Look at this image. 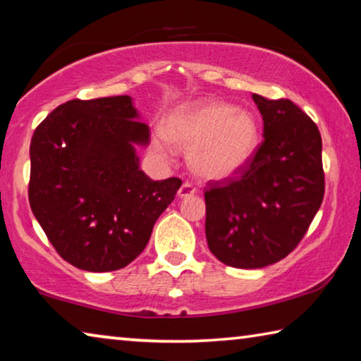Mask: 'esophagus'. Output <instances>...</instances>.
I'll return each instance as SVG.
<instances>
[{"mask_svg":"<svg viewBox=\"0 0 361 361\" xmlns=\"http://www.w3.org/2000/svg\"><path fill=\"white\" fill-rule=\"evenodd\" d=\"M195 192H197V188H195L190 182H184L182 187L179 188V192H177V195H179L180 198H187V197H192V195H195Z\"/></svg>","mask_w":361,"mask_h":361,"instance_id":"obj_1","label":"esophagus"}]
</instances>
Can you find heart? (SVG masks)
I'll return each mask as SVG.
<instances>
[{"mask_svg": "<svg viewBox=\"0 0 361 361\" xmlns=\"http://www.w3.org/2000/svg\"><path fill=\"white\" fill-rule=\"evenodd\" d=\"M259 123L251 111L222 100L182 105L166 118L164 133L155 139L158 150L171 144L190 149L188 161L200 177L224 180L243 171L259 145Z\"/></svg>", "mask_w": 361, "mask_h": 361, "instance_id": "b5f03b06", "label": "heart"}]
</instances>
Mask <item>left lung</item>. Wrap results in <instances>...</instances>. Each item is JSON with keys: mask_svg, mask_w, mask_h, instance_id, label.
I'll return each instance as SVG.
<instances>
[{"mask_svg": "<svg viewBox=\"0 0 361 361\" xmlns=\"http://www.w3.org/2000/svg\"><path fill=\"white\" fill-rule=\"evenodd\" d=\"M264 140L235 177L204 192L206 240L221 262L262 269L286 257L302 240L324 195L322 135L288 99L252 94Z\"/></svg>", "mask_w": 361, "mask_h": 361, "instance_id": "1", "label": "left lung"}]
</instances>
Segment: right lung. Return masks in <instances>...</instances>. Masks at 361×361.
<instances>
[{"label":"right lung","mask_w":361,"mask_h":361,"mask_svg":"<svg viewBox=\"0 0 361 361\" xmlns=\"http://www.w3.org/2000/svg\"><path fill=\"white\" fill-rule=\"evenodd\" d=\"M150 142L129 96L68 100L35 129L28 200L47 240L87 271L126 267L182 180H152L135 147Z\"/></svg>","instance_id":"obj_1"}]
</instances>
